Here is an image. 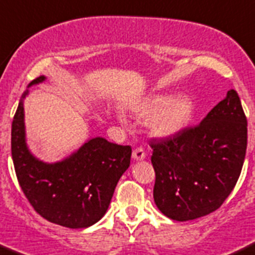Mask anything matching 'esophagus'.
Returning <instances> with one entry per match:
<instances>
[{
    "mask_svg": "<svg viewBox=\"0 0 255 255\" xmlns=\"http://www.w3.org/2000/svg\"><path fill=\"white\" fill-rule=\"evenodd\" d=\"M132 157H133V160L141 161V160H143L144 157H146V152H144V149L142 148V147H137V148L133 149Z\"/></svg>",
    "mask_w": 255,
    "mask_h": 255,
    "instance_id": "esophagus-1",
    "label": "esophagus"
}]
</instances>
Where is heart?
<instances>
[{"mask_svg": "<svg viewBox=\"0 0 255 255\" xmlns=\"http://www.w3.org/2000/svg\"><path fill=\"white\" fill-rule=\"evenodd\" d=\"M133 114L147 120V126L153 135L172 137L191 123L194 102L187 95H154L144 99L132 109Z\"/></svg>", "mask_w": 255, "mask_h": 255, "instance_id": "obj_1", "label": "heart"}]
</instances>
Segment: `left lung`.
<instances>
[{
  "label": "left lung",
  "mask_w": 255,
  "mask_h": 255,
  "mask_svg": "<svg viewBox=\"0 0 255 255\" xmlns=\"http://www.w3.org/2000/svg\"><path fill=\"white\" fill-rule=\"evenodd\" d=\"M247 126L239 95L232 89L199 126L152 139L153 199L161 213L187 221L223 205L242 172Z\"/></svg>",
  "instance_id": "left-lung-1"
}]
</instances>
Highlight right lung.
Segmentation results:
<instances>
[{
    "mask_svg": "<svg viewBox=\"0 0 255 255\" xmlns=\"http://www.w3.org/2000/svg\"><path fill=\"white\" fill-rule=\"evenodd\" d=\"M36 78L28 87L44 82ZM22 95L12 121L11 152L18 184L28 203L50 223L82 229L106 214L114 189L130 163V146L95 137L65 160L46 163L37 160L26 144Z\"/></svg>",
    "mask_w": 255,
    "mask_h": 255,
    "instance_id": "1",
    "label": "right lung"
}]
</instances>
